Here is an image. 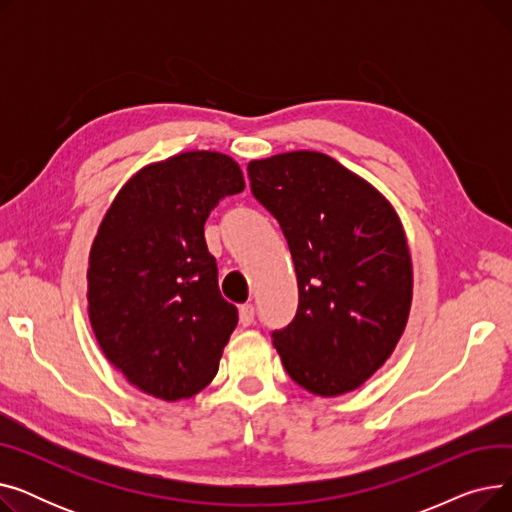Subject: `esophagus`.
<instances>
[{
  "label": "esophagus",
  "mask_w": 512,
  "mask_h": 512,
  "mask_svg": "<svg viewBox=\"0 0 512 512\" xmlns=\"http://www.w3.org/2000/svg\"><path fill=\"white\" fill-rule=\"evenodd\" d=\"M238 319H240V324L242 326H251L253 324V319H255V307L253 305H242L240 309H238Z\"/></svg>",
  "instance_id": "1"
}]
</instances>
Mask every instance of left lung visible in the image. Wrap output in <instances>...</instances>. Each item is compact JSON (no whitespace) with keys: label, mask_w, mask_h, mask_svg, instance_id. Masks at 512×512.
I'll use <instances>...</instances> for the list:
<instances>
[{"label":"left lung","mask_w":512,"mask_h":512,"mask_svg":"<svg viewBox=\"0 0 512 512\" xmlns=\"http://www.w3.org/2000/svg\"><path fill=\"white\" fill-rule=\"evenodd\" d=\"M247 170L297 272V315L274 332L282 365L311 394L353 392L390 359L409 321L413 263L398 213L319 151L253 159Z\"/></svg>","instance_id":"left-lung-1"}]
</instances>
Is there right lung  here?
<instances>
[{"mask_svg":"<svg viewBox=\"0 0 512 512\" xmlns=\"http://www.w3.org/2000/svg\"><path fill=\"white\" fill-rule=\"evenodd\" d=\"M245 191L236 161L184 151L134 174L105 211L89 253L93 334L141 392L176 402L218 373L238 313L222 299L205 220Z\"/></svg>","mask_w":512,"mask_h":512,"instance_id":"1","label":"right lung"}]
</instances>
